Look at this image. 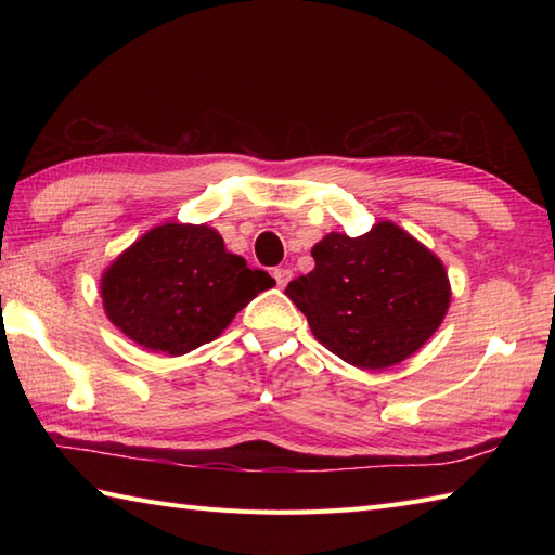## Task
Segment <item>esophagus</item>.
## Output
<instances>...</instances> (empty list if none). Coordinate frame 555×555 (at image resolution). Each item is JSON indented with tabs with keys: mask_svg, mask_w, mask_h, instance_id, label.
<instances>
[{
	"mask_svg": "<svg viewBox=\"0 0 555 555\" xmlns=\"http://www.w3.org/2000/svg\"><path fill=\"white\" fill-rule=\"evenodd\" d=\"M291 279H293V271L291 269H286V267L274 269V281H276L279 288H286Z\"/></svg>",
	"mask_w": 555,
	"mask_h": 555,
	"instance_id": "obj_1",
	"label": "esophagus"
}]
</instances>
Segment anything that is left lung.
<instances>
[{"instance_id":"left-lung-1","label":"left lung","mask_w":555,"mask_h":555,"mask_svg":"<svg viewBox=\"0 0 555 555\" xmlns=\"http://www.w3.org/2000/svg\"><path fill=\"white\" fill-rule=\"evenodd\" d=\"M314 269L286 296L314 338L360 370H384L420 350L441 326L451 284L441 259L393 221L350 238L328 233L312 247Z\"/></svg>"}]
</instances>
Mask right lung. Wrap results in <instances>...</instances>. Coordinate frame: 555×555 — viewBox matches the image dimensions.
<instances>
[{
  "label": "right lung",
  "instance_id": "obj_1",
  "mask_svg": "<svg viewBox=\"0 0 555 555\" xmlns=\"http://www.w3.org/2000/svg\"><path fill=\"white\" fill-rule=\"evenodd\" d=\"M271 286L274 279L229 253L215 229L164 223L114 259L100 291L112 324L138 346L185 356Z\"/></svg>",
  "mask_w": 555,
  "mask_h": 555
}]
</instances>
